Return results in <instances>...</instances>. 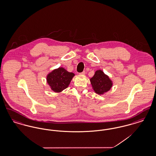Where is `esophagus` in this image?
Segmentation results:
<instances>
[{
  "instance_id": "1",
  "label": "esophagus",
  "mask_w": 156,
  "mask_h": 156,
  "mask_svg": "<svg viewBox=\"0 0 156 156\" xmlns=\"http://www.w3.org/2000/svg\"><path fill=\"white\" fill-rule=\"evenodd\" d=\"M85 74V71H83V72H82L81 73H80V75H84Z\"/></svg>"
}]
</instances>
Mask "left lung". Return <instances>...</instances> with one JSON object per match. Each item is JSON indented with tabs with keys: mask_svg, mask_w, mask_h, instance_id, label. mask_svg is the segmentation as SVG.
I'll return each mask as SVG.
<instances>
[{
	"mask_svg": "<svg viewBox=\"0 0 156 156\" xmlns=\"http://www.w3.org/2000/svg\"><path fill=\"white\" fill-rule=\"evenodd\" d=\"M90 84L94 92L100 95L108 92L113 86V82L108 75L101 69H98L94 75L90 78Z\"/></svg>",
	"mask_w": 156,
	"mask_h": 156,
	"instance_id": "1",
	"label": "left lung"
}]
</instances>
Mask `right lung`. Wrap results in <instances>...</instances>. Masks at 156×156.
Listing matches in <instances>:
<instances>
[{
    "label": "right lung",
    "instance_id": "right-lung-1",
    "mask_svg": "<svg viewBox=\"0 0 156 156\" xmlns=\"http://www.w3.org/2000/svg\"><path fill=\"white\" fill-rule=\"evenodd\" d=\"M74 76L73 73H69L65 68L59 67L49 73L47 75L46 80L52 91L60 93L68 87Z\"/></svg>",
    "mask_w": 156,
    "mask_h": 156
}]
</instances>
